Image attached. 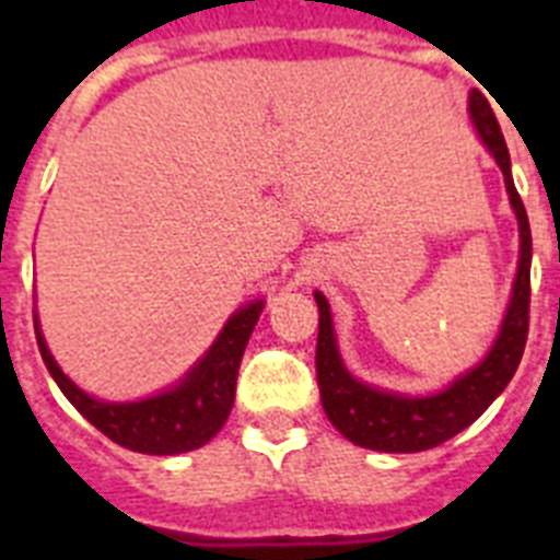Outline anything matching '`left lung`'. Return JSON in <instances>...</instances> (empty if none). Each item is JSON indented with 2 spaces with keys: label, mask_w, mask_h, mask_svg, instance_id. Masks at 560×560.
Returning <instances> with one entry per match:
<instances>
[{
  "label": "left lung",
  "mask_w": 560,
  "mask_h": 560,
  "mask_svg": "<svg viewBox=\"0 0 560 560\" xmlns=\"http://www.w3.org/2000/svg\"><path fill=\"white\" fill-rule=\"evenodd\" d=\"M468 112L477 126L479 137L493 153L497 165L504 173V187L511 196L513 212L518 219V271L513 280V296L504 314L502 330H499L493 348L488 350L477 368L454 378L446 389L423 398L412 395L387 393L370 384H361L348 373L336 348L334 319L330 305L316 291L319 305V336H316V381H319V398L328 420L339 429L350 443L361 448L389 454H412L427 452L452 440L454 434L471 427L474 420L491 407L499 398L508 381L516 373L518 361L527 341L530 328V260H533V237L527 210L518 199L516 185L511 176V153L504 145L502 128L497 122L491 103L485 101L482 92L474 89L468 97Z\"/></svg>",
  "instance_id": "obj_1"
}]
</instances>
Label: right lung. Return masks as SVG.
I'll use <instances>...</instances> for the list:
<instances>
[{"label": "right lung", "mask_w": 560, "mask_h": 560, "mask_svg": "<svg viewBox=\"0 0 560 560\" xmlns=\"http://www.w3.org/2000/svg\"><path fill=\"white\" fill-rule=\"evenodd\" d=\"M260 311H264V300H255V303L237 308L219 334V339L212 341L205 359L176 387L153 395V398L131 400V404L97 400L83 393L81 387H75L49 353L36 314H33V323H36V341L49 375L56 378L69 404L92 427L101 429L117 446L131 448V452L185 454L210 443L230 418L232 400H235L237 368H241L246 341L255 330Z\"/></svg>", "instance_id": "add662e5"}]
</instances>
